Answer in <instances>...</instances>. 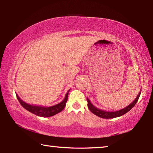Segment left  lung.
I'll use <instances>...</instances> for the list:
<instances>
[{
    "label": "left lung",
    "instance_id": "left-lung-1",
    "mask_svg": "<svg viewBox=\"0 0 153 153\" xmlns=\"http://www.w3.org/2000/svg\"><path fill=\"white\" fill-rule=\"evenodd\" d=\"M141 92H140L138 95L137 96V97L135 98V100L134 101L130 103V105H129L128 106H127L126 107L124 108H122V109L119 110V111H105L101 109H99V108H97L93 105L91 102L90 101V100L87 98V101H88V107L89 110L91 111L92 113H94V115H97L98 117H101V118H104V119H112V118H115V117H120V116L124 115L126 113H128L129 111H130L131 108H132L134 105L136 104L137 101L138 100V98L140 96Z\"/></svg>",
    "mask_w": 153,
    "mask_h": 153
}]
</instances>
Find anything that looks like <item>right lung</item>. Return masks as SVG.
I'll list each match as a JSON object with an SVG mask.
<instances>
[{
    "mask_svg": "<svg viewBox=\"0 0 153 153\" xmlns=\"http://www.w3.org/2000/svg\"><path fill=\"white\" fill-rule=\"evenodd\" d=\"M69 90H68V92L65 95V97L64 100L63 101L61 102L59 104L52 106V107H42V106H36V105H29L27 103L25 102L24 101L21 99V98L19 97V96L16 94L17 98L19 102H20V104L22 105V106L25 109L27 110L28 111H30L33 114H35V115L40 116V117H51V116H53L59 113H60L61 111L63 110V108H65L66 105V102L67 101V98H68V94Z\"/></svg>",
    "mask_w": 153,
    "mask_h": 153,
    "instance_id": "obj_1",
    "label": "right lung"
}]
</instances>
